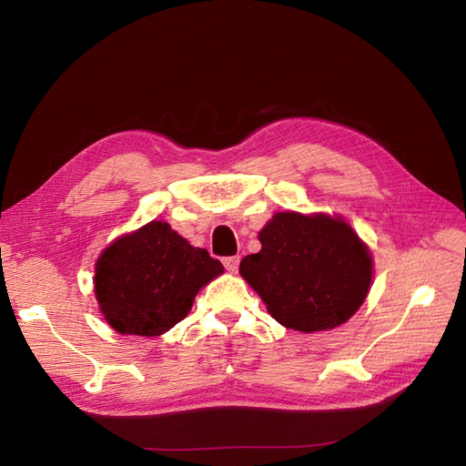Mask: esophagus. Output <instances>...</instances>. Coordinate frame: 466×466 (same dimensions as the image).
I'll use <instances>...</instances> for the list:
<instances>
[{"instance_id":"esophagus-1","label":"esophagus","mask_w":466,"mask_h":466,"mask_svg":"<svg viewBox=\"0 0 466 466\" xmlns=\"http://www.w3.org/2000/svg\"><path fill=\"white\" fill-rule=\"evenodd\" d=\"M238 262H241V257H225L223 258V266L228 268L229 272H237L238 270Z\"/></svg>"}]
</instances>
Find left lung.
Masks as SVG:
<instances>
[{
  "label": "left lung",
  "mask_w": 466,
  "mask_h": 466,
  "mask_svg": "<svg viewBox=\"0 0 466 466\" xmlns=\"http://www.w3.org/2000/svg\"><path fill=\"white\" fill-rule=\"evenodd\" d=\"M262 248L241 276L286 329L317 332L346 322L370 291L373 264L342 219L281 211L258 235Z\"/></svg>",
  "instance_id": "obj_1"
}]
</instances>
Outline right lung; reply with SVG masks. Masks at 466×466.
<instances>
[{"label": "right lung", "mask_w": 466, "mask_h": 466, "mask_svg": "<svg viewBox=\"0 0 466 466\" xmlns=\"http://www.w3.org/2000/svg\"><path fill=\"white\" fill-rule=\"evenodd\" d=\"M223 272L206 248H194L165 221L112 243L96 260L95 293L120 334L159 336L192 309L202 286Z\"/></svg>", "instance_id": "obj_1"}]
</instances>
